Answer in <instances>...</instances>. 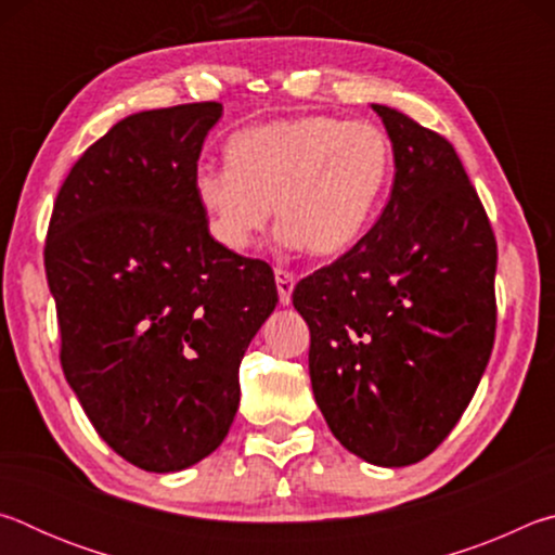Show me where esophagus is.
I'll list each match as a JSON object with an SVG mask.
<instances>
[{"label": "esophagus", "mask_w": 555, "mask_h": 555, "mask_svg": "<svg viewBox=\"0 0 555 555\" xmlns=\"http://www.w3.org/2000/svg\"><path fill=\"white\" fill-rule=\"evenodd\" d=\"M274 279H276V291H279V304L281 306H288L291 304V294H294L296 276L291 274V271H286V269H276L274 271Z\"/></svg>", "instance_id": "esophagus-1"}]
</instances>
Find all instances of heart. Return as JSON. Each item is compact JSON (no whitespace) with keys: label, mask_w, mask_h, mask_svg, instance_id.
<instances>
[{"label":"heart","mask_w":555,"mask_h":555,"mask_svg":"<svg viewBox=\"0 0 555 555\" xmlns=\"http://www.w3.org/2000/svg\"><path fill=\"white\" fill-rule=\"evenodd\" d=\"M228 166H201L193 193L212 240L232 255L255 247L271 208L279 242L337 257L360 240L387 185L391 144L364 119H274L224 146Z\"/></svg>","instance_id":"obj_1"}]
</instances>
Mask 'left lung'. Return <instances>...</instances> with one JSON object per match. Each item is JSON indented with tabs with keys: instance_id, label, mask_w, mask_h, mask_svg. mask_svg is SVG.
Listing matches in <instances>:
<instances>
[{
	"instance_id": "1",
	"label": "left lung",
	"mask_w": 555,
	"mask_h": 555,
	"mask_svg": "<svg viewBox=\"0 0 555 555\" xmlns=\"http://www.w3.org/2000/svg\"><path fill=\"white\" fill-rule=\"evenodd\" d=\"M372 109L393 152L389 203L294 306L327 428L364 463L406 467L443 443L490 362L496 242L453 144Z\"/></svg>"
}]
</instances>
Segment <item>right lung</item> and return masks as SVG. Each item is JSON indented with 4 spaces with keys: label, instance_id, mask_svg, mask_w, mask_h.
I'll list each match as a JSON object with an SVG mask.
<instances>
[{
    "label": "right lung",
    "instance_id": "1",
    "mask_svg": "<svg viewBox=\"0 0 555 555\" xmlns=\"http://www.w3.org/2000/svg\"><path fill=\"white\" fill-rule=\"evenodd\" d=\"M220 102L117 121L53 205L46 276L61 364L100 438L178 473L228 436L240 362L279 304L274 271L222 249L193 193Z\"/></svg>",
    "mask_w": 555,
    "mask_h": 555
}]
</instances>
